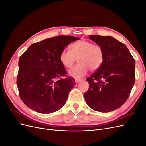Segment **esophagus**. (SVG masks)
I'll use <instances>...</instances> for the list:
<instances>
[{
	"mask_svg": "<svg viewBox=\"0 0 146 146\" xmlns=\"http://www.w3.org/2000/svg\"><path fill=\"white\" fill-rule=\"evenodd\" d=\"M76 80V83H78L79 82H80V81L82 80V79H80V78H76V80Z\"/></svg>",
	"mask_w": 146,
	"mask_h": 146,
	"instance_id": "obj_1",
	"label": "esophagus"
}]
</instances>
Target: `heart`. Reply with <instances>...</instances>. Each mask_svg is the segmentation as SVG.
<instances>
[{
  "label": "heart",
  "mask_w": 146,
  "mask_h": 146,
  "mask_svg": "<svg viewBox=\"0 0 146 146\" xmlns=\"http://www.w3.org/2000/svg\"><path fill=\"white\" fill-rule=\"evenodd\" d=\"M78 58V63L69 71L76 78L85 76L88 70H98L104 61V51L100 46L86 39L73 43L70 50L64 48L60 52V61L65 68H70Z\"/></svg>",
  "instance_id": "heart-1"
}]
</instances>
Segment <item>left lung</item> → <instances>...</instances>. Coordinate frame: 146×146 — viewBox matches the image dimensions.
<instances>
[{"instance_id":"left-lung-1","label":"left lung","mask_w":146,"mask_h":146,"mask_svg":"<svg viewBox=\"0 0 146 146\" xmlns=\"http://www.w3.org/2000/svg\"><path fill=\"white\" fill-rule=\"evenodd\" d=\"M103 48L101 67L86 79L89 89L84 94L88 105L95 111H112L125 102L135 81V61L127 46L111 36L90 35Z\"/></svg>"}]
</instances>
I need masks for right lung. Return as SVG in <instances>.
<instances>
[{
	"label": "right lung",
	"mask_w": 146,
	"mask_h": 146,
	"mask_svg": "<svg viewBox=\"0 0 146 146\" xmlns=\"http://www.w3.org/2000/svg\"><path fill=\"white\" fill-rule=\"evenodd\" d=\"M78 39L71 36L47 38L33 44L20 56L17 86L21 100L28 107L49 114L63 107L76 82L66 76L67 72L60 62V54Z\"/></svg>",
	"instance_id": "right-lung-1"
}]
</instances>
